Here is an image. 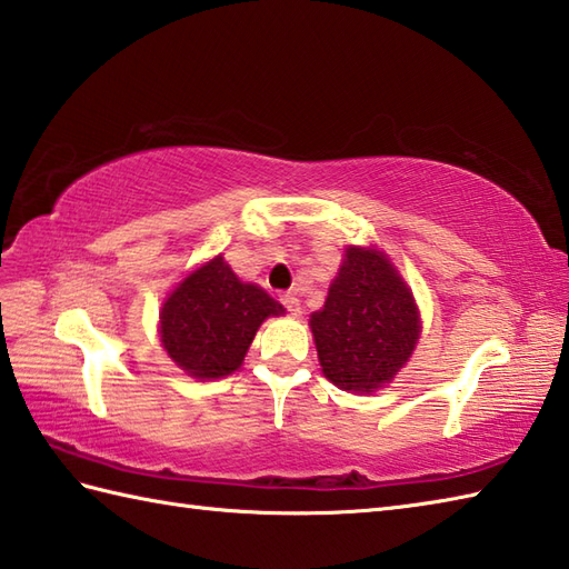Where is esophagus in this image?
Listing matches in <instances>:
<instances>
[{"mask_svg":"<svg viewBox=\"0 0 569 569\" xmlns=\"http://www.w3.org/2000/svg\"><path fill=\"white\" fill-rule=\"evenodd\" d=\"M281 303H283V308L291 312V316H300V300L296 298V293H286V296H281Z\"/></svg>","mask_w":569,"mask_h":569,"instance_id":"34e87169","label":"esophagus"}]
</instances>
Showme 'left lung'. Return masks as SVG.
<instances>
[{"label":"left lung","mask_w":569,"mask_h":569,"mask_svg":"<svg viewBox=\"0 0 569 569\" xmlns=\"http://www.w3.org/2000/svg\"><path fill=\"white\" fill-rule=\"evenodd\" d=\"M320 312H312L322 373L337 389L371 393L413 355L420 320L403 278L377 249L349 247Z\"/></svg>","instance_id":"8db88e82"}]
</instances>
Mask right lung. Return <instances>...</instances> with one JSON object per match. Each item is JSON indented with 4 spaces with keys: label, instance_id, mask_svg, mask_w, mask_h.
<instances>
[{
    "label": "right lung",
    "instance_id": "add662e5",
    "mask_svg": "<svg viewBox=\"0 0 569 569\" xmlns=\"http://www.w3.org/2000/svg\"><path fill=\"white\" fill-rule=\"evenodd\" d=\"M283 316V306L259 286L241 283L222 257L192 271L161 310V342L196 379H220L239 369L259 325Z\"/></svg>",
    "mask_w": 569,
    "mask_h": 569
}]
</instances>
